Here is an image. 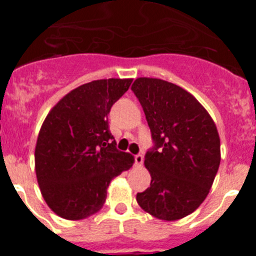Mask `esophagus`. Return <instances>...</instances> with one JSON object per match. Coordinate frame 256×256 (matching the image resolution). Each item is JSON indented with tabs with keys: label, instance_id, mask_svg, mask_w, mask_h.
<instances>
[{
	"label": "esophagus",
	"instance_id": "esophagus-1",
	"mask_svg": "<svg viewBox=\"0 0 256 256\" xmlns=\"http://www.w3.org/2000/svg\"><path fill=\"white\" fill-rule=\"evenodd\" d=\"M134 162H136V165H141L142 162H144V156H142L141 154H137V155H134Z\"/></svg>",
	"mask_w": 256,
	"mask_h": 256
}]
</instances>
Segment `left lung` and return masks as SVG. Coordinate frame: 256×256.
Masks as SVG:
<instances>
[{"instance_id": "1", "label": "left lung", "mask_w": 256, "mask_h": 256, "mask_svg": "<svg viewBox=\"0 0 256 256\" xmlns=\"http://www.w3.org/2000/svg\"><path fill=\"white\" fill-rule=\"evenodd\" d=\"M132 91L154 141L144 155L150 187L137 194V202L158 219L184 218L206 198L220 164L216 123L204 106L177 84L137 78Z\"/></svg>"}]
</instances>
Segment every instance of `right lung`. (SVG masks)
<instances>
[{
	"mask_svg": "<svg viewBox=\"0 0 256 256\" xmlns=\"http://www.w3.org/2000/svg\"><path fill=\"white\" fill-rule=\"evenodd\" d=\"M133 79H100L79 86L52 108L40 126L36 174L50 209L69 220L100 210L112 178L134 162L118 150L108 130L112 106Z\"/></svg>",
	"mask_w": 256,
	"mask_h": 256,
	"instance_id": "obj_1",
	"label": "right lung"
}]
</instances>
